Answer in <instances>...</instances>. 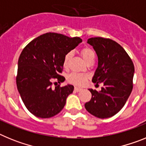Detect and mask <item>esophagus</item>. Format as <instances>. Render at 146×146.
Returning <instances> with one entry per match:
<instances>
[{"mask_svg": "<svg viewBox=\"0 0 146 146\" xmlns=\"http://www.w3.org/2000/svg\"><path fill=\"white\" fill-rule=\"evenodd\" d=\"M82 89L80 88H78V87H74V91H76V92H79V91H82Z\"/></svg>", "mask_w": 146, "mask_h": 146, "instance_id": "obj_1", "label": "esophagus"}]
</instances>
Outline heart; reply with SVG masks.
I'll return each mask as SVG.
<instances>
[{
	"label": "heart",
	"instance_id": "1",
	"mask_svg": "<svg viewBox=\"0 0 146 146\" xmlns=\"http://www.w3.org/2000/svg\"><path fill=\"white\" fill-rule=\"evenodd\" d=\"M81 55L87 63L90 60L95 59V53L91 49L88 47H85L81 50ZM71 57H72V52H68L64 56V63H63L64 67H66L68 66ZM87 78V74L84 73H79V72H72L68 76V80L72 84L77 85V86H82L84 84Z\"/></svg>",
	"mask_w": 146,
	"mask_h": 146
}]
</instances>
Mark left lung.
Listing matches in <instances>:
<instances>
[{"label":"left lung","instance_id":"1","mask_svg":"<svg viewBox=\"0 0 146 146\" xmlns=\"http://www.w3.org/2000/svg\"><path fill=\"white\" fill-rule=\"evenodd\" d=\"M87 42L98 57L92 82L96 85L102 82L104 86L100 91L88 89L92 97L85 108L97 118H110L122 109L132 91L133 62L124 49L113 40L94 37L88 38Z\"/></svg>","mask_w":146,"mask_h":146}]
</instances>
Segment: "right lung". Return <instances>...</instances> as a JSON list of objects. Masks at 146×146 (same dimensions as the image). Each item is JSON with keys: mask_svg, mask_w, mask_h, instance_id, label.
I'll return each mask as SVG.
<instances>
[{"mask_svg": "<svg viewBox=\"0 0 146 146\" xmlns=\"http://www.w3.org/2000/svg\"><path fill=\"white\" fill-rule=\"evenodd\" d=\"M82 42L79 37L47 33L32 40L23 49L18 60L17 86L27 109L35 116L51 118L61 111L66 100L74 91L68 84L52 87V79L60 76L64 56Z\"/></svg>", "mask_w": 146, "mask_h": 146, "instance_id": "add662e5", "label": "right lung"}]
</instances>
